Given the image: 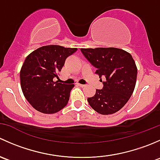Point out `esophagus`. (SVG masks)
<instances>
[{"label":"esophagus","instance_id":"obj_1","mask_svg":"<svg viewBox=\"0 0 160 160\" xmlns=\"http://www.w3.org/2000/svg\"><path fill=\"white\" fill-rule=\"evenodd\" d=\"M77 85H78L79 87H80V88H84V87H86V85H84V84H80V83H77Z\"/></svg>","mask_w":160,"mask_h":160}]
</instances>
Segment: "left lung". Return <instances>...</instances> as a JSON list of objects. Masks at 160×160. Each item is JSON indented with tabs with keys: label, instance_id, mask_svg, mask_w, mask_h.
Returning <instances> with one entry per match:
<instances>
[{
	"label": "left lung",
	"instance_id": "8db88e82",
	"mask_svg": "<svg viewBox=\"0 0 160 160\" xmlns=\"http://www.w3.org/2000/svg\"><path fill=\"white\" fill-rule=\"evenodd\" d=\"M80 50L97 68L95 73L105 77L104 88L88 98L90 106L101 114L117 112L128 102L136 83L137 67L132 55L113 47Z\"/></svg>",
	"mask_w": 160,
	"mask_h": 160
}]
</instances>
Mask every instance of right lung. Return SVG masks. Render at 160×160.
I'll use <instances>...</instances> for the list:
<instances>
[{"label":"right lung","instance_id":"right-lung-1","mask_svg":"<svg viewBox=\"0 0 160 160\" xmlns=\"http://www.w3.org/2000/svg\"><path fill=\"white\" fill-rule=\"evenodd\" d=\"M77 48L49 45L35 49L26 57L20 71L21 88L27 101L35 110L54 114L63 108L74 84L54 81L68 56Z\"/></svg>","mask_w":160,"mask_h":160}]
</instances>
